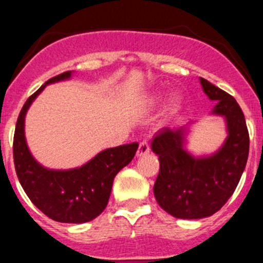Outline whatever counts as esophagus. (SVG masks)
I'll use <instances>...</instances> for the list:
<instances>
[{"instance_id": "1", "label": "esophagus", "mask_w": 263, "mask_h": 263, "mask_svg": "<svg viewBox=\"0 0 263 263\" xmlns=\"http://www.w3.org/2000/svg\"><path fill=\"white\" fill-rule=\"evenodd\" d=\"M150 153V146H148V144L146 141H141L139 145V148H137V153L136 155L137 156H144V155H147V154Z\"/></svg>"}]
</instances>
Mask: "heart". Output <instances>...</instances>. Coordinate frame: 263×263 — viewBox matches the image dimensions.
<instances>
[{
	"mask_svg": "<svg viewBox=\"0 0 263 263\" xmlns=\"http://www.w3.org/2000/svg\"><path fill=\"white\" fill-rule=\"evenodd\" d=\"M160 102H161V95L154 94L145 100V107L148 108V109H150V108H155ZM178 105H179V99L178 98H173L171 102V105H169V110L173 112V110H176L177 108H178Z\"/></svg>",
	"mask_w": 263,
	"mask_h": 263,
	"instance_id": "1",
	"label": "heart"
}]
</instances>
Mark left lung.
<instances>
[{
	"label": "left lung",
	"instance_id": "left-lung-1",
	"mask_svg": "<svg viewBox=\"0 0 263 263\" xmlns=\"http://www.w3.org/2000/svg\"><path fill=\"white\" fill-rule=\"evenodd\" d=\"M205 94L215 100L214 115L224 116L228 137L214 155L193 158L183 148L184 127L161 128L151 141L160 171L154 195L163 210L178 219L211 216L234 193L249 153V134L237 100L224 90L200 79Z\"/></svg>",
	"mask_w": 263,
	"mask_h": 263
}]
</instances>
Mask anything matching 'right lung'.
<instances>
[{
    "label": "right lung",
    "mask_w": 263,
    "mask_h": 263,
    "mask_svg": "<svg viewBox=\"0 0 263 263\" xmlns=\"http://www.w3.org/2000/svg\"><path fill=\"white\" fill-rule=\"evenodd\" d=\"M71 78V71L60 73L28 98L18 115L14 135V163L18 182L31 202L43 214L60 222L81 224L99 216L107 208L113 179L129 164L139 144L107 148L80 168L52 171L31 156L25 141L26 110L46 85Z\"/></svg>",
    "instance_id": "1"
}]
</instances>
